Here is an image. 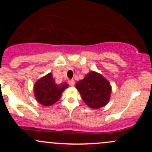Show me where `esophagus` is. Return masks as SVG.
<instances>
[{
	"label": "esophagus",
	"instance_id": "34e87169",
	"mask_svg": "<svg viewBox=\"0 0 152 152\" xmlns=\"http://www.w3.org/2000/svg\"><path fill=\"white\" fill-rule=\"evenodd\" d=\"M69 83L70 86H74V85L75 84V81L74 79H71V80H69Z\"/></svg>",
	"mask_w": 152,
	"mask_h": 152
}]
</instances>
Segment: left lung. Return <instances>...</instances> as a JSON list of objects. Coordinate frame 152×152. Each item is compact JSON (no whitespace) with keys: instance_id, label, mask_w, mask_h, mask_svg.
<instances>
[{"instance_id":"8db88e82","label":"left lung","mask_w":152,"mask_h":152,"mask_svg":"<svg viewBox=\"0 0 152 152\" xmlns=\"http://www.w3.org/2000/svg\"><path fill=\"white\" fill-rule=\"evenodd\" d=\"M76 87L82 99L89 107L98 109L106 105L110 99L111 87L109 82L101 74L91 71Z\"/></svg>"}]
</instances>
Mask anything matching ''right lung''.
I'll use <instances>...</instances> for the list:
<instances>
[{
  "label": "right lung",
  "mask_w": 152,
  "mask_h": 152,
  "mask_svg": "<svg viewBox=\"0 0 152 152\" xmlns=\"http://www.w3.org/2000/svg\"><path fill=\"white\" fill-rule=\"evenodd\" d=\"M66 83H56L52 74H48L35 83L34 94L38 103L48 106L60 99L62 92L68 88Z\"/></svg>",
  "instance_id": "1"
}]
</instances>
